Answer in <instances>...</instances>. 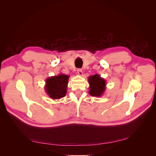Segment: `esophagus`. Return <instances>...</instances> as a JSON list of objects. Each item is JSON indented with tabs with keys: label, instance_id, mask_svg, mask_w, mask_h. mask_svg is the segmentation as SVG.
Returning <instances> with one entry per match:
<instances>
[{
	"label": "esophagus",
	"instance_id": "esophagus-1",
	"mask_svg": "<svg viewBox=\"0 0 156 156\" xmlns=\"http://www.w3.org/2000/svg\"><path fill=\"white\" fill-rule=\"evenodd\" d=\"M77 73H78L79 75H80V76H82V75H83L82 69H77Z\"/></svg>",
	"mask_w": 156,
	"mask_h": 156
}]
</instances>
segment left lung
I'll return each instance as SVG.
<instances>
[{
  "instance_id": "obj_1",
  "label": "left lung",
  "mask_w": 156,
  "mask_h": 156,
  "mask_svg": "<svg viewBox=\"0 0 156 156\" xmlns=\"http://www.w3.org/2000/svg\"><path fill=\"white\" fill-rule=\"evenodd\" d=\"M89 83V94L92 96L101 97L106 90L105 80L101 77L100 75H90L88 78Z\"/></svg>"
}]
</instances>
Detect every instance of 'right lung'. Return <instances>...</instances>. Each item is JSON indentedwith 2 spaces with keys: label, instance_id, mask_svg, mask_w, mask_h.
Segmentation results:
<instances>
[{
  "label": "right lung",
  "instance_id": "right-lung-1",
  "mask_svg": "<svg viewBox=\"0 0 156 156\" xmlns=\"http://www.w3.org/2000/svg\"><path fill=\"white\" fill-rule=\"evenodd\" d=\"M69 77L68 75L60 73L46 79L45 90L50 98L59 100L66 96Z\"/></svg>",
  "mask_w": 156,
  "mask_h": 156
}]
</instances>
